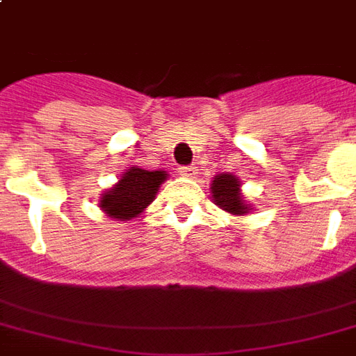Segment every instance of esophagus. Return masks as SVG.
Here are the masks:
<instances>
[{
	"label": "esophagus",
	"mask_w": 356,
	"mask_h": 356,
	"mask_svg": "<svg viewBox=\"0 0 356 356\" xmlns=\"http://www.w3.org/2000/svg\"><path fill=\"white\" fill-rule=\"evenodd\" d=\"M179 173L186 179H194L197 175V170H195V166H183L179 168Z\"/></svg>",
	"instance_id": "1"
}]
</instances>
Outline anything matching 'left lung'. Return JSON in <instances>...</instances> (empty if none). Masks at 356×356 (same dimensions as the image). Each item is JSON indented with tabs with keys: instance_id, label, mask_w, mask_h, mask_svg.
I'll use <instances>...</instances> for the list:
<instances>
[{
	"instance_id": "left-lung-1",
	"label": "left lung",
	"mask_w": 356,
	"mask_h": 356,
	"mask_svg": "<svg viewBox=\"0 0 356 356\" xmlns=\"http://www.w3.org/2000/svg\"><path fill=\"white\" fill-rule=\"evenodd\" d=\"M240 186H242L240 179L233 173H218L211 184L214 203L234 216H243V214L251 212V207L243 200Z\"/></svg>"
}]
</instances>
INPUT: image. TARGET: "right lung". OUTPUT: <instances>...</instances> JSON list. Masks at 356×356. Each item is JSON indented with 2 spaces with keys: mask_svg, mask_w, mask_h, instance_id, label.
I'll list each match as a JSON object with an SVG mask.
<instances>
[{
  "mask_svg": "<svg viewBox=\"0 0 356 356\" xmlns=\"http://www.w3.org/2000/svg\"><path fill=\"white\" fill-rule=\"evenodd\" d=\"M166 179L168 173L161 170L156 172L138 166L129 168L113 188L102 194L99 207L116 222H129L133 218H138L151 205Z\"/></svg>",
  "mask_w": 356,
  "mask_h": 356,
  "instance_id": "1",
  "label": "right lung"
}]
</instances>
